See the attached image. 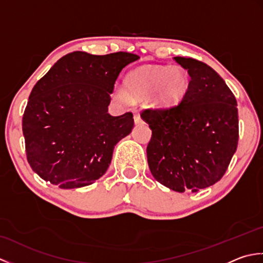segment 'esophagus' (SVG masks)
I'll return each instance as SVG.
<instances>
[{
    "instance_id": "obj_1",
    "label": "esophagus",
    "mask_w": 263,
    "mask_h": 263,
    "mask_svg": "<svg viewBox=\"0 0 263 263\" xmlns=\"http://www.w3.org/2000/svg\"><path fill=\"white\" fill-rule=\"evenodd\" d=\"M135 123H136V124H141V123H142L141 116L139 114H135Z\"/></svg>"
}]
</instances>
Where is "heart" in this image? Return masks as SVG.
I'll list each match as a JSON object with an SVG mask.
<instances>
[{
    "label": "heart",
    "instance_id": "1",
    "mask_svg": "<svg viewBox=\"0 0 263 263\" xmlns=\"http://www.w3.org/2000/svg\"><path fill=\"white\" fill-rule=\"evenodd\" d=\"M125 91L136 98L150 94L149 103L155 108H172L180 104L190 88V77L181 66H143L131 71L124 80ZM124 90H117L121 102H127Z\"/></svg>",
    "mask_w": 263,
    "mask_h": 263
}]
</instances>
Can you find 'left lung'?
<instances>
[{
    "instance_id": "obj_1",
    "label": "left lung",
    "mask_w": 263,
    "mask_h": 263,
    "mask_svg": "<svg viewBox=\"0 0 263 263\" xmlns=\"http://www.w3.org/2000/svg\"><path fill=\"white\" fill-rule=\"evenodd\" d=\"M191 78L182 102L166 109H146L152 128L147 147L156 181L176 192H198L224 176L238 142L235 96L217 72L198 60L174 58Z\"/></svg>"
}]
</instances>
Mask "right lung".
I'll return each mask as SVG.
<instances>
[{"label": "right lung", "mask_w": 263, "mask_h": 263, "mask_svg": "<svg viewBox=\"0 0 263 263\" xmlns=\"http://www.w3.org/2000/svg\"><path fill=\"white\" fill-rule=\"evenodd\" d=\"M138 59L125 52H73L36 83L22 132L28 163L43 180L78 189L105 174L116 143L135 125L132 113L108 114L110 93L123 68Z\"/></svg>", "instance_id": "1"}]
</instances>
